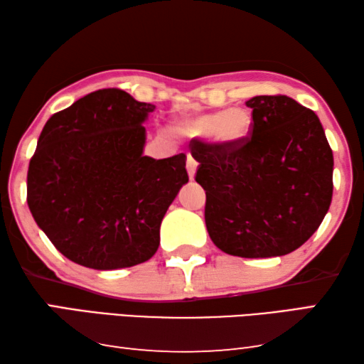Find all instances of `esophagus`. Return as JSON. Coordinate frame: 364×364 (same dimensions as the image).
<instances>
[{
    "instance_id": "1",
    "label": "esophagus",
    "mask_w": 364,
    "mask_h": 364,
    "mask_svg": "<svg viewBox=\"0 0 364 364\" xmlns=\"http://www.w3.org/2000/svg\"><path fill=\"white\" fill-rule=\"evenodd\" d=\"M186 168H188V175L191 180H194L196 176V170H197V161L193 156H188V162H186Z\"/></svg>"
}]
</instances>
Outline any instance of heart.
I'll use <instances>...</instances> for the list:
<instances>
[{
  "label": "heart",
  "mask_w": 364,
  "mask_h": 364,
  "mask_svg": "<svg viewBox=\"0 0 364 364\" xmlns=\"http://www.w3.org/2000/svg\"><path fill=\"white\" fill-rule=\"evenodd\" d=\"M176 125L183 135L191 138L211 136L216 143L232 148L248 140L255 122L248 111L229 108L188 116L178 121Z\"/></svg>",
  "instance_id": "obj_1"
}]
</instances>
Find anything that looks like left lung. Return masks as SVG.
<instances>
[{
  "instance_id": "obj_1",
  "label": "left lung",
  "mask_w": 364,
  "mask_h": 364,
  "mask_svg": "<svg viewBox=\"0 0 364 364\" xmlns=\"http://www.w3.org/2000/svg\"><path fill=\"white\" fill-rule=\"evenodd\" d=\"M251 138L239 146L194 140L211 242L240 257H272L306 243L333 199V151L318 116L287 95H257Z\"/></svg>"
}]
</instances>
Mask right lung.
<instances>
[{
    "mask_svg": "<svg viewBox=\"0 0 364 364\" xmlns=\"http://www.w3.org/2000/svg\"><path fill=\"white\" fill-rule=\"evenodd\" d=\"M154 105L121 89L79 98L46 122L26 176L39 229L79 266L113 270L151 259L183 184L186 156H144Z\"/></svg>",
    "mask_w": 364,
    "mask_h": 364,
    "instance_id": "add662e5",
    "label": "right lung"
}]
</instances>
